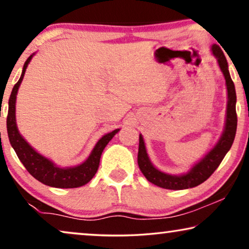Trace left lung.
Returning <instances> with one entry per match:
<instances>
[{"label": "left lung", "mask_w": 249, "mask_h": 249, "mask_svg": "<svg viewBox=\"0 0 249 249\" xmlns=\"http://www.w3.org/2000/svg\"><path fill=\"white\" fill-rule=\"evenodd\" d=\"M212 53L216 57L217 64H219L221 71H222L224 79H226L227 90H228V102H227V115L226 124L222 135L216 142V145L204 156V158L196 163L187 173L180 176H173L169 173L160 171L152 164L151 160L146 152L145 142L142 135H139V148H138V165L142 175L149 182L161 187L164 189H188L193 188L203 183L212 176V173L217 169L220 163L222 162L224 156L232 146L234 136L237 131V113H236V89L234 84L231 79L229 69H228V62L226 56L220 49L219 45L214 44L212 45Z\"/></svg>", "instance_id": "obj_1"}]
</instances>
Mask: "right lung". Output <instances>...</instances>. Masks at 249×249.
<instances>
[{
	"label": "right lung",
	"instance_id": "obj_1",
	"mask_svg": "<svg viewBox=\"0 0 249 249\" xmlns=\"http://www.w3.org/2000/svg\"><path fill=\"white\" fill-rule=\"evenodd\" d=\"M34 54H32L23 64L22 73L20 76L18 83L15 85L9 98V111L8 118H6V129H8V136L10 144L15 149L20 162L22 163L23 166L27 169L30 175L34 178L38 180L44 185L50 187H55V188H77L81 187L89 182L91 178L97 172L98 165H100L101 155L105 146L108 144V142L114 137V135L120 130V129H115V130L108 132L104 135L95 147L91 151L90 155L88 159L81 164L77 166H70V168H60L54 164V163L45 156L39 154L36 152L26 139L20 135L17 127L16 122V100L17 94L20 84L25 76L26 69L28 67L30 60L33 59Z\"/></svg>",
	"mask_w": 249,
	"mask_h": 249
}]
</instances>
